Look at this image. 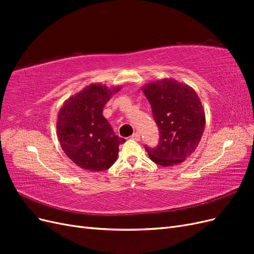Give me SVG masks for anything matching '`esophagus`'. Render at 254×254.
<instances>
[{
  "mask_svg": "<svg viewBox=\"0 0 254 254\" xmlns=\"http://www.w3.org/2000/svg\"><path fill=\"white\" fill-rule=\"evenodd\" d=\"M140 137H141V135H140L139 132H134V133L131 135V139H132V140H135V141H140Z\"/></svg>",
  "mask_w": 254,
  "mask_h": 254,
  "instance_id": "34e87169",
  "label": "esophagus"
}]
</instances>
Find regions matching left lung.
Here are the masks:
<instances>
[{"mask_svg": "<svg viewBox=\"0 0 254 254\" xmlns=\"http://www.w3.org/2000/svg\"><path fill=\"white\" fill-rule=\"evenodd\" d=\"M159 128L157 147L145 146L153 162L171 166L183 162L201 140L205 115L196 92L187 84L162 79L143 88Z\"/></svg>", "mask_w": 254, "mask_h": 254, "instance_id": "obj_1", "label": "left lung"}]
</instances>
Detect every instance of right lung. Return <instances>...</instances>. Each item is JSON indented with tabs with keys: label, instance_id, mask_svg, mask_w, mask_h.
<instances>
[{
	"label": "right lung",
	"instance_id": "add662e5",
	"mask_svg": "<svg viewBox=\"0 0 254 254\" xmlns=\"http://www.w3.org/2000/svg\"><path fill=\"white\" fill-rule=\"evenodd\" d=\"M120 89L92 83L59 110L57 135L61 148L82 170L106 171L117 161L119 146L125 139L115 135L103 109Z\"/></svg>",
	"mask_w": 254,
	"mask_h": 254
}]
</instances>
